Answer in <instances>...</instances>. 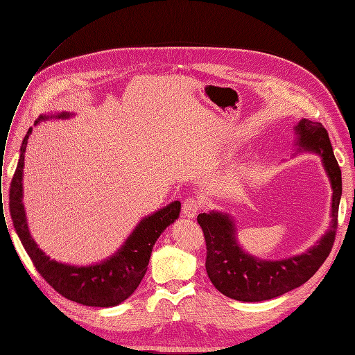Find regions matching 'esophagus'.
Returning <instances> with one entry per match:
<instances>
[{"label":"esophagus","instance_id":"obj_1","mask_svg":"<svg viewBox=\"0 0 355 355\" xmlns=\"http://www.w3.org/2000/svg\"><path fill=\"white\" fill-rule=\"evenodd\" d=\"M200 209H201V201L194 197L187 198L184 204H182V213H184L187 218H196Z\"/></svg>","mask_w":355,"mask_h":355}]
</instances>
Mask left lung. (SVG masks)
<instances>
[{
    "label": "left lung",
    "instance_id": "1",
    "mask_svg": "<svg viewBox=\"0 0 355 355\" xmlns=\"http://www.w3.org/2000/svg\"><path fill=\"white\" fill-rule=\"evenodd\" d=\"M297 151H311L321 157L333 189L330 230L302 254L283 261H261L245 253L235 239V223L220 211L200 213L197 220L207 247L206 271L213 286L231 299L261 302L282 296L306 283L323 265L335 241L338 211L342 196V176L333 154L329 133L321 123L302 118L295 127Z\"/></svg>",
    "mask_w": 355,
    "mask_h": 355
}]
</instances>
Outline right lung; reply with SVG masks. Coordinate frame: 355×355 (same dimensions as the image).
Masks as SVG:
<instances>
[{
    "label": "right lung",
    "instance_id": "1",
    "mask_svg": "<svg viewBox=\"0 0 355 355\" xmlns=\"http://www.w3.org/2000/svg\"><path fill=\"white\" fill-rule=\"evenodd\" d=\"M72 114L60 112L58 115H41L35 124L47 118H69ZM32 127L24 137L20 146L19 163L10 185V214L16 234L22 241L32 263L35 265L41 277L56 290L73 302L85 306L108 308L133 295L148 270L149 257L158 237L170 223H173L180 213V202L173 201L168 206L159 209L154 214L145 216L137 223L130 237L118 249V252L101 263L89 266H73L53 261L38 249L28 230L26 214L24 207V164L25 151Z\"/></svg>",
    "mask_w": 355,
    "mask_h": 355
}]
</instances>
